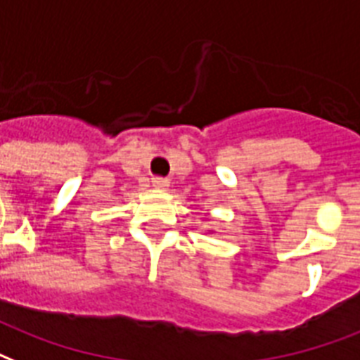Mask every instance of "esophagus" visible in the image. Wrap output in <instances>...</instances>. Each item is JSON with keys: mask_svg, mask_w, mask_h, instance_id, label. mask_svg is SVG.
Here are the masks:
<instances>
[{"mask_svg": "<svg viewBox=\"0 0 360 360\" xmlns=\"http://www.w3.org/2000/svg\"><path fill=\"white\" fill-rule=\"evenodd\" d=\"M152 186H154L155 189H160V191H165V189H169V180H167V178L155 176L154 180H152Z\"/></svg>", "mask_w": 360, "mask_h": 360, "instance_id": "obj_1", "label": "esophagus"}]
</instances>
